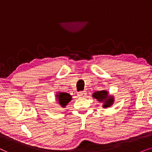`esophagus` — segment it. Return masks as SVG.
Here are the masks:
<instances>
[{"label": "esophagus", "mask_w": 152, "mask_h": 152, "mask_svg": "<svg viewBox=\"0 0 152 152\" xmlns=\"http://www.w3.org/2000/svg\"><path fill=\"white\" fill-rule=\"evenodd\" d=\"M87 93L85 92H78V96H79V97H86V94Z\"/></svg>", "instance_id": "1"}]
</instances>
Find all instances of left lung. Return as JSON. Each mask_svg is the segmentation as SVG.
Instances as JSON below:
<instances>
[{"mask_svg": "<svg viewBox=\"0 0 152 152\" xmlns=\"http://www.w3.org/2000/svg\"><path fill=\"white\" fill-rule=\"evenodd\" d=\"M92 96L94 99H96L98 102H104L103 107L104 108H108L112 106L114 103V98L112 96H109L108 93L106 90L97 91L93 93Z\"/></svg>", "mask_w": 152, "mask_h": 152, "instance_id": "8db88e82", "label": "left lung"}]
</instances>
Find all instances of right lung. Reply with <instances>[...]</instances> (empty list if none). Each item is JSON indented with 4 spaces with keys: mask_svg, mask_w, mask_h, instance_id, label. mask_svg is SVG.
I'll return each mask as SVG.
<instances>
[{
    "mask_svg": "<svg viewBox=\"0 0 152 152\" xmlns=\"http://www.w3.org/2000/svg\"><path fill=\"white\" fill-rule=\"evenodd\" d=\"M56 98L59 104L62 107H65L72 100V96L66 92H59L56 94Z\"/></svg>",
    "mask_w": 152,
    "mask_h": 152,
    "instance_id": "add662e5",
    "label": "right lung"
}]
</instances>
